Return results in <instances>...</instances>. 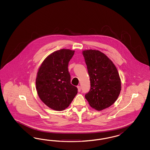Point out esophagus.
Here are the masks:
<instances>
[{"label": "esophagus", "instance_id": "34e87169", "mask_svg": "<svg viewBox=\"0 0 150 150\" xmlns=\"http://www.w3.org/2000/svg\"><path fill=\"white\" fill-rule=\"evenodd\" d=\"M77 90L79 92H80L81 91V87L80 86H77Z\"/></svg>", "mask_w": 150, "mask_h": 150}]
</instances>
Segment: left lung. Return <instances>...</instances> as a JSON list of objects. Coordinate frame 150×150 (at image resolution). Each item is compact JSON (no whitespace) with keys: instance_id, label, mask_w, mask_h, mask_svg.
<instances>
[{"instance_id":"obj_1","label":"left lung","mask_w":150,"mask_h":150,"mask_svg":"<svg viewBox=\"0 0 150 150\" xmlns=\"http://www.w3.org/2000/svg\"><path fill=\"white\" fill-rule=\"evenodd\" d=\"M90 77L91 89L85 98L91 107L102 110L117 100L121 91V80L113 62L100 50L82 51Z\"/></svg>"}]
</instances>
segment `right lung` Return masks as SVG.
<instances>
[{
  "label": "right lung",
  "instance_id": "1",
  "mask_svg": "<svg viewBox=\"0 0 150 150\" xmlns=\"http://www.w3.org/2000/svg\"><path fill=\"white\" fill-rule=\"evenodd\" d=\"M75 50L62 49L45 58L38 69L36 85L41 100L57 111L68 108L77 93V88L70 83L68 64Z\"/></svg>",
  "mask_w": 150,
  "mask_h": 150
}]
</instances>
